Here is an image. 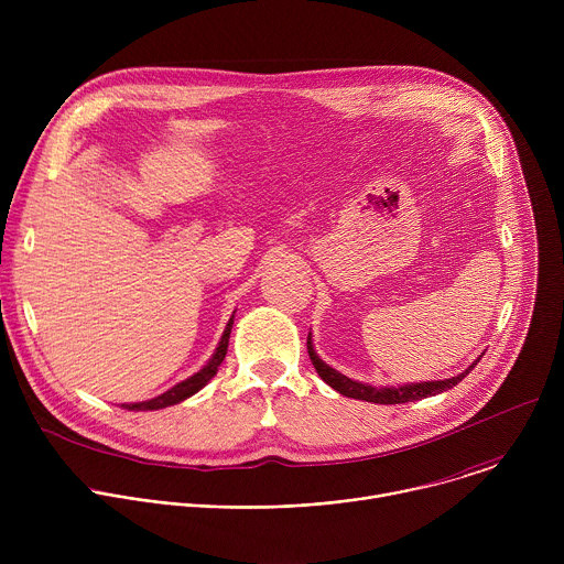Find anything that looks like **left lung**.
I'll return each mask as SVG.
<instances>
[{"label": "left lung", "instance_id": "1", "mask_svg": "<svg viewBox=\"0 0 564 564\" xmlns=\"http://www.w3.org/2000/svg\"><path fill=\"white\" fill-rule=\"evenodd\" d=\"M307 355H310V361L312 366L316 368L318 377L324 379L328 386H333L337 392L346 394V397H352V399H364V401H372V404H406V401H417V399H424V397H433V394H440L453 386H457L468 372L470 368L477 366V361L464 370L462 375L453 377V379H444V381H424V383H406V386H397V388H372V386H366V383H359V381H352L348 379L346 375L333 370L330 366H326L324 361H321L312 348V341H310V335H307Z\"/></svg>", "mask_w": 564, "mask_h": 564}]
</instances>
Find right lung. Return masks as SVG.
Masks as SVG:
<instances>
[{"label": "right lung", "instance_id": "1", "mask_svg": "<svg viewBox=\"0 0 564 564\" xmlns=\"http://www.w3.org/2000/svg\"><path fill=\"white\" fill-rule=\"evenodd\" d=\"M231 324H234V318H229V324H227V328H225V333H223V339H220V344H218L214 357L209 359V364H207L203 370H198V372L192 375L189 379L176 383L172 390L163 392V394L155 397V399L140 401V404H122V409H127V411H158V409L174 406V404H178V401H183V399L192 397L194 392H198V390L216 375L218 366L223 364V359H225V355H227V341H229Z\"/></svg>", "mask_w": 564, "mask_h": 564}]
</instances>
